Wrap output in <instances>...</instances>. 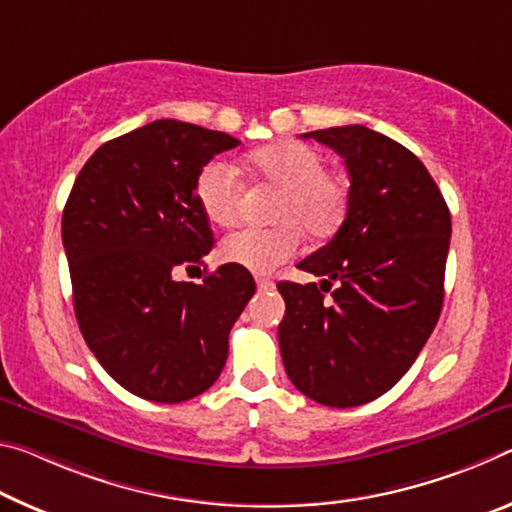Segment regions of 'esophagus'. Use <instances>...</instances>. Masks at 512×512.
I'll return each instance as SVG.
<instances>
[{
	"mask_svg": "<svg viewBox=\"0 0 512 512\" xmlns=\"http://www.w3.org/2000/svg\"><path fill=\"white\" fill-rule=\"evenodd\" d=\"M256 286H258V290H261V292H267V290H272V288H274V281H270V279H261V276H258V279H256Z\"/></svg>",
	"mask_w": 512,
	"mask_h": 512,
	"instance_id": "34e87169",
	"label": "esophagus"
}]
</instances>
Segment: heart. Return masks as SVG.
I'll list each match as a JSON object with an SVG mask.
<instances>
[{"instance_id":"b5f03b06","label":"heart","mask_w":512,"mask_h":512,"mask_svg":"<svg viewBox=\"0 0 512 512\" xmlns=\"http://www.w3.org/2000/svg\"><path fill=\"white\" fill-rule=\"evenodd\" d=\"M249 165L267 186L281 188L274 206L270 229L245 226L220 242L226 263L247 267L251 272H272L290 261L301 249L304 231L313 238H326L347 215V181L326 170V158L304 142H279L256 149ZM197 201L213 224L229 226L240 217L245 201V183L238 170L224 161H211L197 177Z\"/></svg>"}]
</instances>
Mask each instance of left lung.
<instances>
[{"label":"left lung","mask_w":512,"mask_h":512,"mask_svg":"<svg viewBox=\"0 0 512 512\" xmlns=\"http://www.w3.org/2000/svg\"><path fill=\"white\" fill-rule=\"evenodd\" d=\"M345 158V222L299 263L317 283L281 281L279 347L290 381L322 406L374 401L404 376L445 299L447 201L424 163L363 124L304 133Z\"/></svg>","instance_id":"8db88e82"}]
</instances>
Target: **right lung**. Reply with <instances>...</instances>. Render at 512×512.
<instances>
[{
  "label": "right lung",
  "mask_w": 512,
  "mask_h": 512,
  "mask_svg": "<svg viewBox=\"0 0 512 512\" xmlns=\"http://www.w3.org/2000/svg\"><path fill=\"white\" fill-rule=\"evenodd\" d=\"M240 140L156 120L104 142L63 211L74 315L99 365L136 397L179 404L211 388L229 333L256 292L240 265L179 281L213 249L197 201L208 161Z\"/></svg>",
  "instance_id": "add662e5"
}]
</instances>
